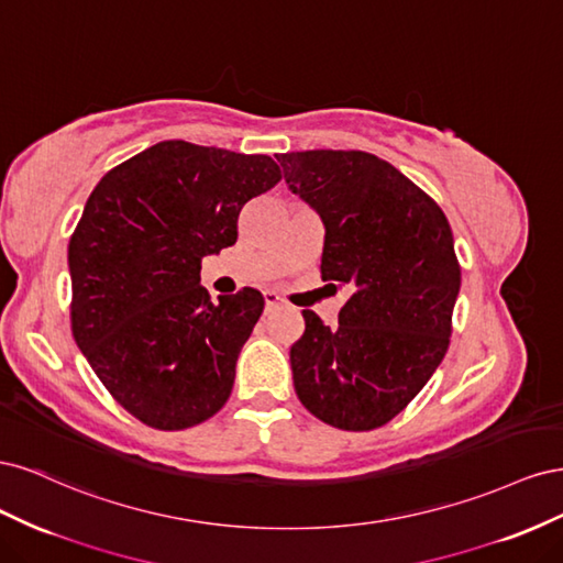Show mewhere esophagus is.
Wrapping results in <instances>:
<instances>
[{"label":"esophagus","instance_id":"1","mask_svg":"<svg viewBox=\"0 0 563 563\" xmlns=\"http://www.w3.org/2000/svg\"><path fill=\"white\" fill-rule=\"evenodd\" d=\"M277 305H282L279 294H275V291H265V310H267V312H269V310H275Z\"/></svg>","mask_w":563,"mask_h":563}]
</instances>
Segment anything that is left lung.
<instances>
[{"label": "left lung", "instance_id": "8db88e82", "mask_svg": "<svg viewBox=\"0 0 563 563\" xmlns=\"http://www.w3.org/2000/svg\"><path fill=\"white\" fill-rule=\"evenodd\" d=\"M277 162L288 190L321 218L323 282L350 291L338 327L302 310L296 395L338 430H376L449 350L460 291L451 225L418 185L368 152H286Z\"/></svg>", "mask_w": 563, "mask_h": 563}]
</instances>
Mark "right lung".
<instances>
[{
    "instance_id": "right-lung-1",
    "label": "right lung",
    "mask_w": 563,
    "mask_h": 563,
    "mask_svg": "<svg viewBox=\"0 0 563 563\" xmlns=\"http://www.w3.org/2000/svg\"><path fill=\"white\" fill-rule=\"evenodd\" d=\"M282 178L275 159L164 141L108 172L67 249L73 335L131 416L185 430L216 416L265 298L213 302L201 258L236 242L244 203Z\"/></svg>"
}]
</instances>
